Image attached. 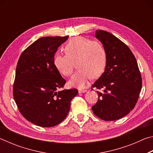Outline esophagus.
<instances>
[{
	"instance_id": "esophagus-1",
	"label": "esophagus",
	"mask_w": 153,
	"mask_h": 153,
	"mask_svg": "<svg viewBox=\"0 0 153 153\" xmlns=\"http://www.w3.org/2000/svg\"><path fill=\"white\" fill-rule=\"evenodd\" d=\"M78 92L79 93H84L86 92V90L85 89H81V88H78Z\"/></svg>"
}]
</instances>
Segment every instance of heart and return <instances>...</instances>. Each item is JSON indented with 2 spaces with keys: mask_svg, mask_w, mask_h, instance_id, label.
Instances as JSON below:
<instances>
[{
  "mask_svg": "<svg viewBox=\"0 0 153 153\" xmlns=\"http://www.w3.org/2000/svg\"><path fill=\"white\" fill-rule=\"evenodd\" d=\"M65 51L66 54H55L53 63L59 73L69 76L73 73L77 62L79 69L69 79V86L84 88L92 77H98L104 71L107 56L99 42L77 36L67 43Z\"/></svg>",
  "mask_w": 153,
  "mask_h": 153,
  "instance_id": "obj_1",
  "label": "heart"
}]
</instances>
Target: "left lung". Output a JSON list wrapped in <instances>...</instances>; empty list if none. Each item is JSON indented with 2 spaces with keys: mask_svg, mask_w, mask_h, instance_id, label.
Returning a JSON list of instances; mask_svg holds the SVG:
<instances>
[{
  "mask_svg": "<svg viewBox=\"0 0 153 153\" xmlns=\"http://www.w3.org/2000/svg\"><path fill=\"white\" fill-rule=\"evenodd\" d=\"M95 36L102 44L107 61L105 72L92 87L98 100L92 107L96 116L105 121L123 117L135 107L142 88V77L132 52L111 33L97 30Z\"/></svg>",
  "mask_w": 153,
  "mask_h": 153,
  "instance_id": "8db88e82",
  "label": "left lung"
}]
</instances>
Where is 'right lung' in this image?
<instances>
[{"label":"right lung","instance_id":"add662e5","mask_svg":"<svg viewBox=\"0 0 153 153\" xmlns=\"http://www.w3.org/2000/svg\"><path fill=\"white\" fill-rule=\"evenodd\" d=\"M69 36L42 37L20 55L13 84V97L21 114L41 127L58 125L66 117L77 89L63 90L66 81L53 63L55 54Z\"/></svg>","mask_w":153,"mask_h":153}]
</instances>
